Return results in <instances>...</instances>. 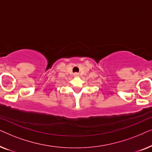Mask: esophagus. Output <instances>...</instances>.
Masks as SVG:
<instances>
[{
    "mask_svg": "<svg viewBox=\"0 0 152 152\" xmlns=\"http://www.w3.org/2000/svg\"><path fill=\"white\" fill-rule=\"evenodd\" d=\"M74 76L75 77H78L79 76V73H77V72H76V73L74 74Z\"/></svg>",
    "mask_w": 152,
    "mask_h": 152,
    "instance_id": "34e87169",
    "label": "esophagus"
}]
</instances>
